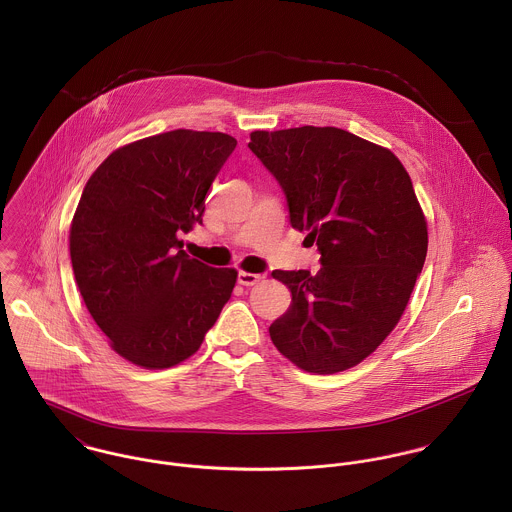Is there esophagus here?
<instances>
[{"mask_svg": "<svg viewBox=\"0 0 512 512\" xmlns=\"http://www.w3.org/2000/svg\"><path fill=\"white\" fill-rule=\"evenodd\" d=\"M261 281V275L257 273H247V271H239L237 275V283L243 284V286H253L255 283Z\"/></svg>", "mask_w": 512, "mask_h": 512, "instance_id": "obj_1", "label": "esophagus"}]
</instances>
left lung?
Instances as JSON below:
<instances>
[{
	"mask_svg": "<svg viewBox=\"0 0 512 512\" xmlns=\"http://www.w3.org/2000/svg\"><path fill=\"white\" fill-rule=\"evenodd\" d=\"M249 149L283 186L290 226L316 241L320 271H273L292 302L269 328L288 361L332 375L369 357L422 273L428 226L397 157L338 127L253 131Z\"/></svg>",
	"mask_w": 512,
	"mask_h": 512,
	"instance_id": "1",
	"label": "left lung"
}]
</instances>
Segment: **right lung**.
I'll list each match as a JSON object with an SVG mask.
<instances>
[{
  "mask_svg": "<svg viewBox=\"0 0 512 512\" xmlns=\"http://www.w3.org/2000/svg\"><path fill=\"white\" fill-rule=\"evenodd\" d=\"M237 141L174 129L115 149L88 178L70 224L84 304L115 353L143 369L194 355L237 281L190 259L178 233L202 224L206 194Z\"/></svg>",
  "mask_w": 512,
  "mask_h": 512,
  "instance_id": "add662e5",
  "label": "right lung"
}]
</instances>
